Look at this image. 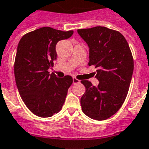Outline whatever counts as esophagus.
<instances>
[{"label":"esophagus","instance_id":"obj_1","mask_svg":"<svg viewBox=\"0 0 149 149\" xmlns=\"http://www.w3.org/2000/svg\"><path fill=\"white\" fill-rule=\"evenodd\" d=\"M72 83H73V84H79V83H80V80H78V79H77L76 77H73V78H72Z\"/></svg>","mask_w":149,"mask_h":149}]
</instances>
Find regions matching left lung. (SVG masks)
<instances>
[{
	"mask_svg": "<svg viewBox=\"0 0 149 149\" xmlns=\"http://www.w3.org/2000/svg\"><path fill=\"white\" fill-rule=\"evenodd\" d=\"M78 34L90 48L88 65L96 68L95 87L81 80L85 92L80 99L81 109L97 121L109 118L125 102L133 72V58L127 41L118 31L106 27L78 29Z\"/></svg>",
	"mask_w": 149,
	"mask_h": 149,
	"instance_id": "left-lung-1",
	"label": "left lung"
}]
</instances>
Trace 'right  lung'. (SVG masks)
<instances>
[{"mask_svg": "<svg viewBox=\"0 0 149 149\" xmlns=\"http://www.w3.org/2000/svg\"><path fill=\"white\" fill-rule=\"evenodd\" d=\"M72 34L44 27L25 34L19 42L14 63L16 86L25 105L37 116L51 117L62 108L72 77L58 78L48 69L57 60L56 44Z\"/></svg>", "mask_w": 149, "mask_h": 149, "instance_id": "add662e5", "label": "right lung"}]
</instances>
